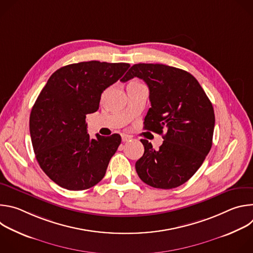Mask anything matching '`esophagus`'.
I'll use <instances>...</instances> for the list:
<instances>
[{
	"label": "esophagus",
	"instance_id": "obj_1",
	"mask_svg": "<svg viewBox=\"0 0 253 253\" xmlns=\"http://www.w3.org/2000/svg\"><path fill=\"white\" fill-rule=\"evenodd\" d=\"M130 139H131V137L129 135H126V134L122 135V142H128Z\"/></svg>",
	"mask_w": 253,
	"mask_h": 253
}]
</instances>
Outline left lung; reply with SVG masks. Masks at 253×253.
<instances>
[{"mask_svg":"<svg viewBox=\"0 0 253 253\" xmlns=\"http://www.w3.org/2000/svg\"><path fill=\"white\" fill-rule=\"evenodd\" d=\"M134 77L149 88L151 108L144 129L163 135L155 150L141 139L143 156L135 168L144 183L171 189L189 180L202 165L212 146L215 124L210 100L198 81L188 72L163 64H135L123 82Z\"/></svg>","mask_w":253,"mask_h":253,"instance_id":"left-lung-1","label":"left lung"}]
</instances>
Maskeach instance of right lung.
<instances>
[{"instance_id":"right-lung-1","label":"right lung","mask_w":253,"mask_h":253,"mask_svg":"<svg viewBox=\"0 0 253 253\" xmlns=\"http://www.w3.org/2000/svg\"><path fill=\"white\" fill-rule=\"evenodd\" d=\"M127 63L99 61L58 69L36 100L30 115V134L40 167L68 190L93 187L105 176L121 136L87 133L86 115L96 112L103 91L124 80Z\"/></svg>"}]
</instances>
